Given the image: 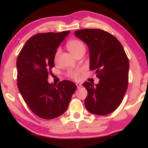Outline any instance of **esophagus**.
<instances>
[{"label": "esophagus", "instance_id": "1", "mask_svg": "<svg viewBox=\"0 0 148 148\" xmlns=\"http://www.w3.org/2000/svg\"><path fill=\"white\" fill-rule=\"evenodd\" d=\"M81 86H82V85L81 84H76V87H77V88H80Z\"/></svg>", "mask_w": 148, "mask_h": 148}]
</instances>
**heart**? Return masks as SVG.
<instances>
[{"mask_svg": "<svg viewBox=\"0 0 148 148\" xmlns=\"http://www.w3.org/2000/svg\"><path fill=\"white\" fill-rule=\"evenodd\" d=\"M67 47L69 49V51L76 56L78 53L82 51H86V47L85 45L82 42L80 41L79 40L76 39H73V40H69V41L67 43ZM60 49H58L57 51H56L55 56H54V59L56 61L58 58L59 55H60ZM79 74H80V69H72L67 72V75L68 77L71 78V79L77 80L79 78Z\"/></svg>", "mask_w": 148, "mask_h": 148, "instance_id": "b5f03b06", "label": "heart"}]
</instances>
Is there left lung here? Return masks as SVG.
<instances>
[{
    "label": "left lung",
    "instance_id": "1",
    "mask_svg": "<svg viewBox=\"0 0 148 148\" xmlns=\"http://www.w3.org/2000/svg\"><path fill=\"white\" fill-rule=\"evenodd\" d=\"M89 48L90 69L99 84H83L88 91L85 106L90 113L106 115L120 106L128 87L130 62L123 45L111 33L100 29H83L74 33Z\"/></svg>",
    "mask_w": 148,
    "mask_h": 148
}]
</instances>
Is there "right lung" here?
<instances>
[{
    "label": "right lung",
    "instance_id": "1",
    "mask_svg": "<svg viewBox=\"0 0 148 148\" xmlns=\"http://www.w3.org/2000/svg\"><path fill=\"white\" fill-rule=\"evenodd\" d=\"M69 33L36 34L25 42L16 60L18 90L30 109L46 120L63 114L76 89L68 80L57 85L48 82L56 51Z\"/></svg>",
    "mask_w": 148,
    "mask_h": 148
}]
</instances>
